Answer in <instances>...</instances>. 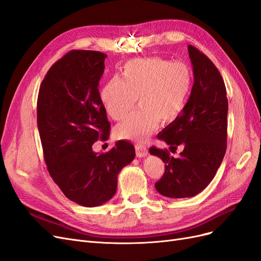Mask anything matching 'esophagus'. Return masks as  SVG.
<instances>
[{
	"instance_id": "34e87169",
	"label": "esophagus",
	"mask_w": 261,
	"mask_h": 261,
	"mask_svg": "<svg viewBox=\"0 0 261 261\" xmlns=\"http://www.w3.org/2000/svg\"><path fill=\"white\" fill-rule=\"evenodd\" d=\"M135 149H136V154L138 158H144L148 154V149L145 144H140V143L136 144Z\"/></svg>"
}]
</instances>
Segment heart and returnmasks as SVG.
I'll use <instances>...</instances> for the list:
<instances>
[{
	"label": "heart",
	"mask_w": 261,
	"mask_h": 261,
	"mask_svg": "<svg viewBox=\"0 0 261 261\" xmlns=\"http://www.w3.org/2000/svg\"><path fill=\"white\" fill-rule=\"evenodd\" d=\"M194 84L193 70L184 62L160 58L125 63L121 78L113 77L102 88L100 100L113 120H121L138 100L139 108L115 127L121 139L144 140L159 121L171 123L184 112Z\"/></svg>",
	"instance_id": "heart-1"
}]
</instances>
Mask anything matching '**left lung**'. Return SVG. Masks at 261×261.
<instances>
[{
    "label": "left lung",
    "mask_w": 261,
    "mask_h": 261,
    "mask_svg": "<svg viewBox=\"0 0 261 261\" xmlns=\"http://www.w3.org/2000/svg\"><path fill=\"white\" fill-rule=\"evenodd\" d=\"M194 85L184 112L159 133L171 148L183 146L179 158L151 147L149 152L165 163L155 189L169 198L199 194L215 177L223 160L227 137L226 89L218 68L198 49L188 45Z\"/></svg>",
    "instance_id": "1"
}]
</instances>
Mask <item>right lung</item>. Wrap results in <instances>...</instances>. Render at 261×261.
<instances>
[{"label": "right lung", "instance_id": "right-lung-1", "mask_svg": "<svg viewBox=\"0 0 261 261\" xmlns=\"http://www.w3.org/2000/svg\"><path fill=\"white\" fill-rule=\"evenodd\" d=\"M107 55L73 50L51 66L39 89L37 123L48 171L69 200L97 207L114 196L120 171L135 158L129 141L118 140L107 153L92 145L108 140L110 123L99 81Z\"/></svg>", "mask_w": 261, "mask_h": 261}]
</instances>
